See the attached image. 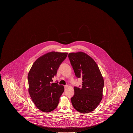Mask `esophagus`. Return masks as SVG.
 I'll use <instances>...</instances> for the list:
<instances>
[{"label": "esophagus", "instance_id": "34e87169", "mask_svg": "<svg viewBox=\"0 0 133 133\" xmlns=\"http://www.w3.org/2000/svg\"><path fill=\"white\" fill-rule=\"evenodd\" d=\"M68 87V85H65V86H64V88H65V89H66V88H67Z\"/></svg>", "mask_w": 133, "mask_h": 133}]
</instances>
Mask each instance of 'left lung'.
<instances>
[{
    "instance_id": "obj_1",
    "label": "left lung",
    "mask_w": 133,
    "mask_h": 133,
    "mask_svg": "<svg viewBox=\"0 0 133 133\" xmlns=\"http://www.w3.org/2000/svg\"><path fill=\"white\" fill-rule=\"evenodd\" d=\"M68 57L76 76L83 80L82 87H74L72 105L79 112L88 113L95 110L102 99L104 80L95 61L85 53H70Z\"/></svg>"
}]
</instances>
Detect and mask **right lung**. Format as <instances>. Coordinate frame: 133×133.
I'll return each instance as SVG.
<instances>
[{
  "label": "right lung",
  "mask_w": 133,
  "mask_h": 133,
  "mask_svg": "<svg viewBox=\"0 0 133 133\" xmlns=\"http://www.w3.org/2000/svg\"><path fill=\"white\" fill-rule=\"evenodd\" d=\"M68 53L50 52L39 57L33 64L28 75L29 93L37 109L44 112L57 108L64 87L52 83V78L65 59Z\"/></svg>",
  "instance_id": "add662e5"
}]
</instances>
